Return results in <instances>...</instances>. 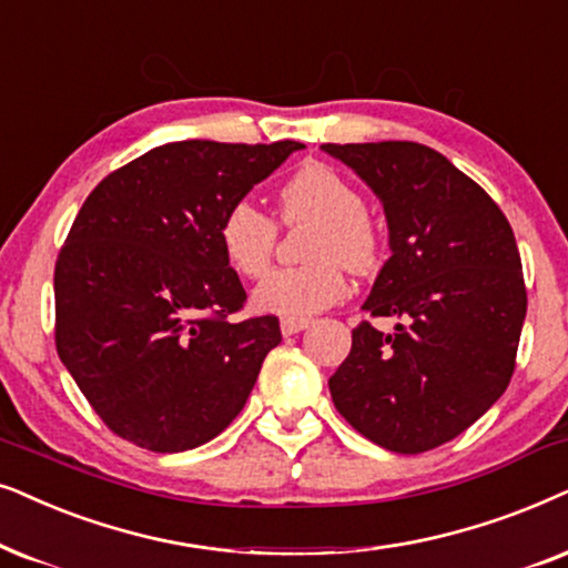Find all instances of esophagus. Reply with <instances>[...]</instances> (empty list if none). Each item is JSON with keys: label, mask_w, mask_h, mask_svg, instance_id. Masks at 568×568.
Segmentation results:
<instances>
[{"label": "esophagus", "mask_w": 568, "mask_h": 568, "mask_svg": "<svg viewBox=\"0 0 568 568\" xmlns=\"http://www.w3.org/2000/svg\"><path fill=\"white\" fill-rule=\"evenodd\" d=\"M306 327H308V320H291V316H283V320H280V329H283L285 337L296 335V332Z\"/></svg>", "instance_id": "obj_1"}]
</instances>
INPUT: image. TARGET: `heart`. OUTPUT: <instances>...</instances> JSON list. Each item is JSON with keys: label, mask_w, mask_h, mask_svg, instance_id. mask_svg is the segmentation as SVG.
<instances>
[{"label": "heart", "mask_w": 568, "mask_h": 568, "mask_svg": "<svg viewBox=\"0 0 568 568\" xmlns=\"http://www.w3.org/2000/svg\"><path fill=\"white\" fill-rule=\"evenodd\" d=\"M280 221H314L301 267H277L254 288L260 312L304 320L337 304L345 293L343 264L353 275L379 267L384 236L379 223L363 210V196L343 173L327 163H306L280 186ZM280 225L248 200L225 210L217 241L225 264L241 277H260L270 267Z\"/></svg>", "instance_id": "heart-1"}]
</instances>
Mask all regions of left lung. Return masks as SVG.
Masks as SVG:
<instances>
[{
  "label": "left lung",
  "mask_w": 568,
  "mask_h": 568,
  "mask_svg": "<svg viewBox=\"0 0 568 568\" xmlns=\"http://www.w3.org/2000/svg\"><path fill=\"white\" fill-rule=\"evenodd\" d=\"M384 205L392 256L329 376L339 415L379 447L420 455L470 428L509 387L527 291L514 231L486 189L418 142L322 145Z\"/></svg>",
  "instance_id": "left-lung-1"
}]
</instances>
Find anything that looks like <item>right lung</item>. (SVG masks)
I'll return each instance as SVG.
<instances>
[{"label": "right lung", "instance_id": "obj_1", "mask_svg": "<svg viewBox=\"0 0 568 568\" xmlns=\"http://www.w3.org/2000/svg\"><path fill=\"white\" fill-rule=\"evenodd\" d=\"M304 145L184 140L109 173L54 270L57 353L113 434L150 452L215 438L280 343L277 316L231 320L246 291L225 264V210Z\"/></svg>", "mask_w": 568, "mask_h": 568}]
</instances>
